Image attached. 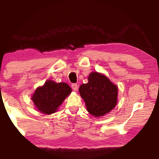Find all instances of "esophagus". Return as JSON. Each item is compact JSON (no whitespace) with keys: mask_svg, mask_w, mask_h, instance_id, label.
I'll return each mask as SVG.
<instances>
[{"mask_svg":"<svg viewBox=\"0 0 159 159\" xmlns=\"http://www.w3.org/2000/svg\"><path fill=\"white\" fill-rule=\"evenodd\" d=\"M71 88L73 89V90L77 91V89H78V86H77V84H75V83L71 84Z\"/></svg>","mask_w":159,"mask_h":159,"instance_id":"1","label":"esophagus"}]
</instances>
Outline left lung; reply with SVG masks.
<instances>
[{"instance_id":"left-lung-1","label":"left lung","mask_w":159,"mask_h":159,"mask_svg":"<svg viewBox=\"0 0 159 159\" xmlns=\"http://www.w3.org/2000/svg\"><path fill=\"white\" fill-rule=\"evenodd\" d=\"M79 91L88 111L95 117L110 112L117 103V87L106 76L98 72L90 74L88 82L82 84Z\"/></svg>"}]
</instances>
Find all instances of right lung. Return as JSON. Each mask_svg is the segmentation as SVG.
<instances>
[{
    "label": "right lung",
    "mask_w": 159,
    "mask_h": 159,
    "mask_svg": "<svg viewBox=\"0 0 159 159\" xmlns=\"http://www.w3.org/2000/svg\"><path fill=\"white\" fill-rule=\"evenodd\" d=\"M71 88L66 83L48 80L40 87L32 95V100L36 108L45 114H51L57 111L65 98L70 94Z\"/></svg>",
    "instance_id": "right-lung-1"
}]
</instances>
